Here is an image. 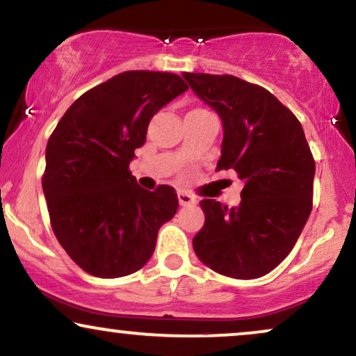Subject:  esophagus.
I'll list each match as a JSON object with an SVG mask.
<instances>
[{"mask_svg":"<svg viewBox=\"0 0 356 356\" xmlns=\"http://www.w3.org/2000/svg\"><path fill=\"white\" fill-rule=\"evenodd\" d=\"M178 201L181 206H191V204L198 203V200L186 191H178Z\"/></svg>","mask_w":356,"mask_h":356,"instance_id":"esophagus-1","label":"esophagus"}]
</instances>
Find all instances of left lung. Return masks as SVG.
<instances>
[{
	"mask_svg": "<svg viewBox=\"0 0 356 356\" xmlns=\"http://www.w3.org/2000/svg\"><path fill=\"white\" fill-rule=\"evenodd\" d=\"M183 77L222 122L218 170L238 171L244 183L234 208L201 201L204 226L193 249L218 274L262 277L289 256L312 211L315 161L304 129L269 90L243 79Z\"/></svg>",
	"mask_w": 356,
	"mask_h": 356,
	"instance_id": "1",
	"label": "left lung"
}]
</instances>
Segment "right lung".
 Wrapping results in <instances>:
<instances>
[{
	"instance_id": "1",
	"label": "right lung",
	"mask_w": 356,
	"mask_h": 356,
	"mask_svg": "<svg viewBox=\"0 0 356 356\" xmlns=\"http://www.w3.org/2000/svg\"><path fill=\"white\" fill-rule=\"evenodd\" d=\"M185 90L177 74L122 72L82 94L52 131L42 177L52 231L90 275L115 279L142 269L158 229L177 213L175 188L145 190L129 165L152 117Z\"/></svg>"
}]
</instances>
